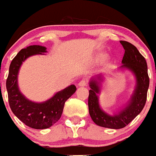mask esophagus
Wrapping results in <instances>:
<instances>
[{
	"mask_svg": "<svg viewBox=\"0 0 156 156\" xmlns=\"http://www.w3.org/2000/svg\"><path fill=\"white\" fill-rule=\"evenodd\" d=\"M87 84V81L86 79H82L81 81H79L78 83V86L79 87H84Z\"/></svg>",
	"mask_w": 156,
	"mask_h": 156,
	"instance_id": "esophagus-1",
	"label": "esophagus"
}]
</instances>
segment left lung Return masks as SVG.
Segmentation results:
<instances>
[{
    "mask_svg": "<svg viewBox=\"0 0 156 156\" xmlns=\"http://www.w3.org/2000/svg\"><path fill=\"white\" fill-rule=\"evenodd\" d=\"M125 49L122 68H127L133 72L136 78L134 93L127 106L119 114L109 115L101 109L99 105L97 94L100 93V83L97 81L90 82V90L88 97V108L91 119L99 126L112 129H121L131 122L144 108L147 98L149 85L147 63L137 48L129 42L120 41ZM99 79H101L98 77Z\"/></svg>",
    "mask_w": 156,
    "mask_h": 156,
    "instance_id": "left-lung-1",
    "label": "left lung"
}]
</instances>
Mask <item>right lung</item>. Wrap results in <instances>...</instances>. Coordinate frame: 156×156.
<instances>
[{"mask_svg":"<svg viewBox=\"0 0 156 156\" xmlns=\"http://www.w3.org/2000/svg\"><path fill=\"white\" fill-rule=\"evenodd\" d=\"M46 49L39 45L22 49L11 62L6 82L9 105L12 112L25 125L34 129L48 128L57 122L62 115L66 101L76 90V87L72 84L41 103L29 101L20 93L17 85V75L20 66L29 56L43 54L47 52Z\"/></svg>","mask_w":156,"mask_h":156,"instance_id":"1","label":"right lung"}]
</instances>
